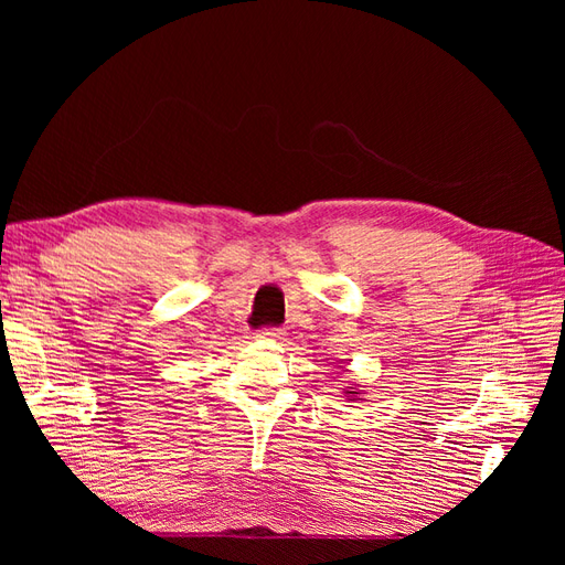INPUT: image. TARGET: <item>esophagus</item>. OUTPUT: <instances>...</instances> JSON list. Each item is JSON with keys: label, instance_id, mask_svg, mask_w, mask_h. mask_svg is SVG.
<instances>
[{"label": "esophagus", "instance_id": "1", "mask_svg": "<svg viewBox=\"0 0 565 565\" xmlns=\"http://www.w3.org/2000/svg\"><path fill=\"white\" fill-rule=\"evenodd\" d=\"M285 334L282 328H262L259 332H256V337L259 339H280Z\"/></svg>", "mask_w": 565, "mask_h": 565}]
</instances>
